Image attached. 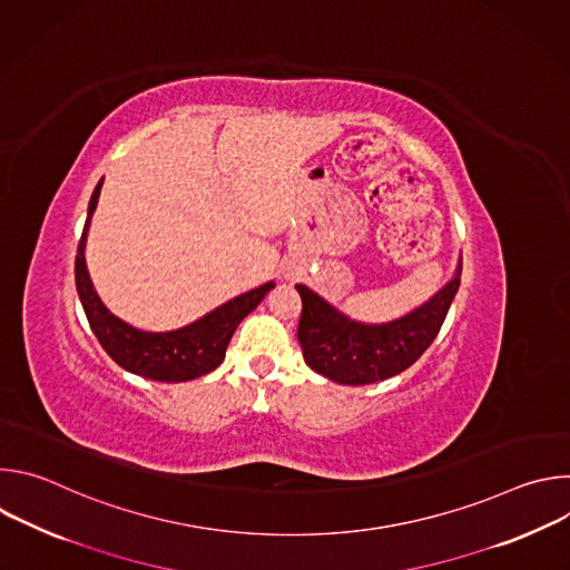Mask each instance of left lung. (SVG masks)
<instances>
[{
    "label": "left lung",
    "instance_id": "8db88e82",
    "mask_svg": "<svg viewBox=\"0 0 570 570\" xmlns=\"http://www.w3.org/2000/svg\"><path fill=\"white\" fill-rule=\"evenodd\" d=\"M460 271L429 302L392 322L365 324L347 317L317 293L297 284L302 315L297 341L317 374L345 385H367L409 370L440 334L460 288Z\"/></svg>",
    "mask_w": 570,
    "mask_h": 570
}]
</instances>
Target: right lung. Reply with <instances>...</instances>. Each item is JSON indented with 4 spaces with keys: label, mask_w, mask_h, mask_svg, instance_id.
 Masks as SVG:
<instances>
[{
    "label": "right lung",
    "mask_w": 570,
    "mask_h": 570,
    "mask_svg": "<svg viewBox=\"0 0 570 570\" xmlns=\"http://www.w3.org/2000/svg\"><path fill=\"white\" fill-rule=\"evenodd\" d=\"M101 185L104 180H99L90 198L88 220H86L83 234H80L76 264H73L76 291L97 341L117 365L144 379L183 383V381H191L203 374H209L223 363L225 350L238 327V322L259 306L266 293L275 288V282H268L259 288L243 293L220 304L218 308L209 311L200 320L187 324V327H180L174 332L153 334V332H141L130 327L128 322L110 313L106 304L99 299L86 266L88 227L99 203Z\"/></svg>",
    "instance_id": "obj_1"
}]
</instances>
